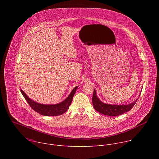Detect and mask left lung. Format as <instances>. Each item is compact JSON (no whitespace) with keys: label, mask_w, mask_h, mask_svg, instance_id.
Segmentation results:
<instances>
[{"label":"left lung","mask_w":159,"mask_h":159,"mask_svg":"<svg viewBox=\"0 0 159 159\" xmlns=\"http://www.w3.org/2000/svg\"><path fill=\"white\" fill-rule=\"evenodd\" d=\"M141 93H140L139 98L140 95ZM137 99L134 100L133 102L129 104H122V105H118V104H106L102 102L98 97L97 96V93L95 89H94V93L93 96V104L94 108L98 112H99L101 114L110 116H116L118 115H121L124 114V113L130 111L132 107L134 106L135 103L137 102Z\"/></svg>","instance_id":"8db88e82"}]
</instances>
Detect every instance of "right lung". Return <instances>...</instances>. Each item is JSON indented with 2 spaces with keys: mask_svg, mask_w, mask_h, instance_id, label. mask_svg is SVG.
<instances>
[{
  "mask_svg": "<svg viewBox=\"0 0 159 159\" xmlns=\"http://www.w3.org/2000/svg\"><path fill=\"white\" fill-rule=\"evenodd\" d=\"M78 86L74 88L72 92L64 101L62 102L56 104H43L35 102L31 98H30L26 93L20 89V93L24 96L29 105L36 112H38L39 114L43 116H55L63 114L69 108L70 106L74 96L76 90L77 89Z\"/></svg>",
  "mask_w": 159,
  "mask_h": 159,
  "instance_id": "1",
  "label": "right lung"
}]
</instances>
